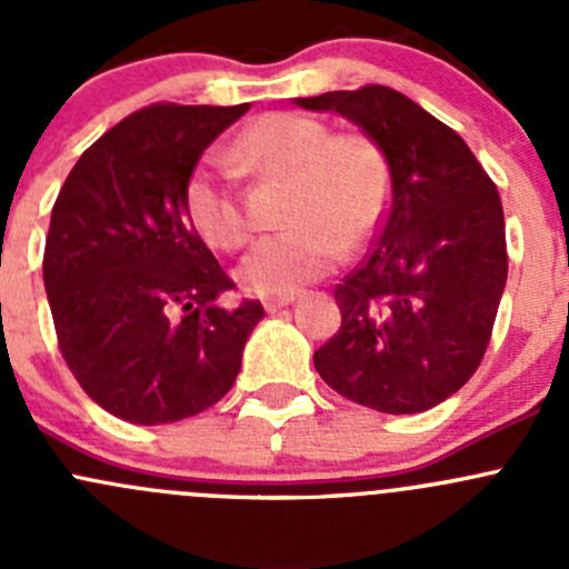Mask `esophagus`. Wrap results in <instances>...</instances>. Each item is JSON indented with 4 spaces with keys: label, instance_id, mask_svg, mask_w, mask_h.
<instances>
[{
    "label": "esophagus",
    "instance_id": "1",
    "mask_svg": "<svg viewBox=\"0 0 569 569\" xmlns=\"http://www.w3.org/2000/svg\"><path fill=\"white\" fill-rule=\"evenodd\" d=\"M291 302V297H280V300H267L263 302V311L267 313H278L280 308H286Z\"/></svg>",
    "mask_w": 569,
    "mask_h": 569
}]
</instances>
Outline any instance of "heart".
<instances>
[{
  "mask_svg": "<svg viewBox=\"0 0 569 569\" xmlns=\"http://www.w3.org/2000/svg\"><path fill=\"white\" fill-rule=\"evenodd\" d=\"M237 157L289 178L291 228L256 244L237 269L248 295L291 297L330 272L380 226L391 173L380 146L360 131L332 134L325 120L297 112L256 118L237 142ZM183 209L209 248L233 252L250 242L252 220L231 159L209 153L187 178Z\"/></svg>",
  "mask_w": 569,
  "mask_h": 569,
  "instance_id": "heart-1",
  "label": "heart"
}]
</instances>
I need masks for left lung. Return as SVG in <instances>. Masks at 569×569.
I'll use <instances>...</instances> for the list:
<instances>
[{
  "label": "left lung",
  "instance_id": "8db88e82",
  "mask_svg": "<svg viewBox=\"0 0 569 569\" xmlns=\"http://www.w3.org/2000/svg\"><path fill=\"white\" fill-rule=\"evenodd\" d=\"M297 107L352 120L391 173L375 248L336 286L341 327L313 366L371 410H429L473 377L490 343L509 267L496 183L455 129L393 88L332 90Z\"/></svg>",
  "mask_w": 569,
  "mask_h": 569
}]
</instances>
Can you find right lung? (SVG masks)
<instances>
[{"instance_id": "1", "label": "right lung", "mask_w": 569, "mask_h": 569, "mask_svg": "<svg viewBox=\"0 0 569 569\" xmlns=\"http://www.w3.org/2000/svg\"><path fill=\"white\" fill-rule=\"evenodd\" d=\"M153 104L79 157L51 209L43 286L84 393L129 423H173L222 399L261 302L217 306L233 280L189 222L187 178L248 112Z\"/></svg>"}]
</instances>
